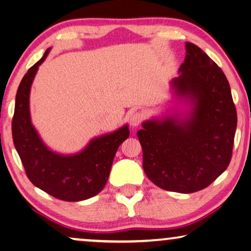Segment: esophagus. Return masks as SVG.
I'll use <instances>...</instances> for the list:
<instances>
[{
	"instance_id": "esophagus-1",
	"label": "esophagus",
	"mask_w": 251,
	"mask_h": 251,
	"mask_svg": "<svg viewBox=\"0 0 251 251\" xmlns=\"http://www.w3.org/2000/svg\"><path fill=\"white\" fill-rule=\"evenodd\" d=\"M143 113L141 112H134L132 116L130 118V125L132 126V128H135V126H140V123L143 121Z\"/></svg>"
}]
</instances>
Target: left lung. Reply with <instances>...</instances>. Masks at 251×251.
<instances>
[{
	"instance_id": "8db88e82",
	"label": "left lung",
	"mask_w": 251,
	"mask_h": 251,
	"mask_svg": "<svg viewBox=\"0 0 251 251\" xmlns=\"http://www.w3.org/2000/svg\"><path fill=\"white\" fill-rule=\"evenodd\" d=\"M180 75L171 81L190 111L142 123L138 139L143 170L155 186L191 194L212 183L232 155L237 111L229 82L218 65L194 43H186Z\"/></svg>"
}]
</instances>
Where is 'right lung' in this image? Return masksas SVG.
Listing matches in <instances>:
<instances>
[{
    "label": "right lung",
    "mask_w": 251,
    "mask_h": 251,
    "mask_svg": "<svg viewBox=\"0 0 251 251\" xmlns=\"http://www.w3.org/2000/svg\"><path fill=\"white\" fill-rule=\"evenodd\" d=\"M50 50L28 69L19 85L12 137L27 178L35 187L56 199L81 201L92 198L104 188L118 148L129 138L130 131L126 125L114 132L94 138L75 154L53 152L45 146L31 122L30 91L38 69Z\"/></svg>",
    "instance_id": "obj_1"
}]
</instances>
